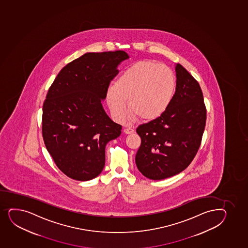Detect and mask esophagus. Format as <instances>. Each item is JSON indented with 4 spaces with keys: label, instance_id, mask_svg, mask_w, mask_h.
Here are the masks:
<instances>
[{
    "label": "esophagus",
    "instance_id": "34e87169",
    "mask_svg": "<svg viewBox=\"0 0 248 248\" xmlns=\"http://www.w3.org/2000/svg\"><path fill=\"white\" fill-rule=\"evenodd\" d=\"M124 132L126 133V134H129V133H133L134 132V129L133 128H131V127H128V128H124Z\"/></svg>",
    "mask_w": 248,
    "mask_h": 248
}]
</instances>
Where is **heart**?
I'll return each mask as SVG.
<instances>
[{"label": "heart", "mask_w": 248, "mask_h": 248, "mask_svg": "<svg viewBox=\"0 0 248 248\" xmlns=\"http://www.w3.org/2000/svg\"><path fill=\"white\" fill-rule=\"evenodd\" d=\"M175 89L173 73L165 65L152 62H139L120 73L107 92V101L119 120L131 110L141 120L159 117L168 108Z\"/></svg>", "instance_id": "heart-1"}]
</instances>
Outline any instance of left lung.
<instances>
[{
    "mask_svg": "<svg viewBox=\"0 0 248 248\" xmlns=\"http://www.w3.org/2000/svg\"><path fill=\"white\" fill-rule=\"evenodd\" d=\"M176 91L162 115L139 125L141 145L135 161L153 180L178 174L191 164L202 139L206 121L202 91L182 64H176Z\"/></svg>",
    "mask_w": 248,
    "mask_h": 248,
    "instance_id": "1",
    "label": "left lung"
}]
</instances>
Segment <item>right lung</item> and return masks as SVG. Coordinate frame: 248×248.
<instances>
[{
    "mask_svg": "<svg viewBox=\"0 0 248 248\" xmlns=\"http://www.w3.org/2000/svg\"><path fill=\"white\" fill-rule=\"evenodd\" d=\"M124 51L86 53L60 71L43 107L42 133L48 152L60 170L70 179L88 181L105 166L108 141L122 126L105 112L109 83L118 75Z\"/></svg>",
    "mask_w": 248,
    "mask_h": 248,
    "instance_id": "right-lung-1",
    "label": "right lung"
}]
</instances>
